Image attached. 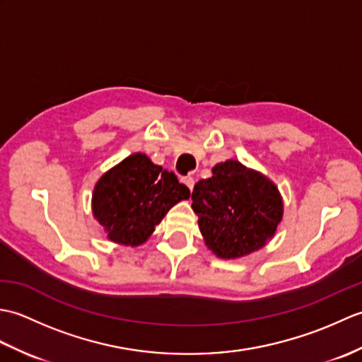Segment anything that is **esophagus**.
Instances as JSON below:
<instances>
[{
    "instance_id": "esophagus-1",
    "label": "esophagus",
    "mask_w": 362,
    "mask_h": 362,
    "mask_svg": "<svg viewBox=\"0 0 362 362\" xmlns=\"http://www.w3.org/2000/svg\"><path fill=\"white\" fill-rule=\"evenodd\" d=\"M182 183H183V185H187L189 188V191H193V188H194V179H193V177H191V175L182 177Z\"/></svg>"
}]
</instances>
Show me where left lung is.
I'll return each mask as SVG.
<instances>
[{
    "label": "left lung",
    "instance_id": "8db88e82",
    "mask_svg": "<svg viewBox=\"0 0 362 362\" xmlns=\"http://www.w3.org/2000/svg\"><path fill=\"white\" fill-rule=\"evenodd\" d=\"M191 199L205 243L221 258L263 247L283 216L274 183L236 160L214 166L210 179L196 183Z\"/></svg>",
    "mask_w": 362,
    "mask_h": 362
}]
</instances>
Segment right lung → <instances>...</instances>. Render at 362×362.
Returning <instances> with one entry per match:
<instances>
[{
	"label": "right lung",
	"mask_w": 362,
	"mask_h": 362,
	"mask_svg": "<svg viewBox=\"0 0 362 362\" xmlns=\"http://www.w3.org/2000/svg\"><path fill=\"white\" fill-rule=\"evenodd\" d=\"M189 197L174 173L153 165L144 153L122 160L93 191V214L113 243L138 245L148 240L168 210Z\"/></svg>",
	"instance_id": "add662e5"
}]
</instances>
